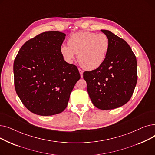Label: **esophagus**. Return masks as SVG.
Listing matches in <instances>:
<instances>
[{"mask_svg":"<svg viewBox=\"0 0 155 155\" xmlns=\"http://www.w3.org/2000/svg\"><path fill=\"white\" fill-rule=\"evenodd\" d=\"M78 70H79V72H80V76H81V78H82L83 77V71L81 70V69H78Z\"/></svg>","mask_w":155,"mask_h":155,"instance_id":"34e87169","label":"esophagus"}]
</instances>
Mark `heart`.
I'll list each match as a JSON object with an SVG mask.
<instances>
[{
	"mask_svg": "<svg viewBox=\"0 0 155 155\" xmlns=\"http://www.w3.org/2000/svg\"><path fill=\"white\" fill-rule=\"evenodd\" d=\"M68 46L63 45L60 52L64 59L71 62L78 54V61L85 70H93L103 64L110 48L108 36L104 33L80 32L68 39Z\"/></svg>",
	"mask_w": 155,
	"mask_h": 155,
	"instance_id": "1",
	"label": "heart"
}]
</instances>
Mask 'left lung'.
Returning <instances> with one entry per match:
<instances>
[{"label":"left lung","mask_w":155,"mask_h":155,"mask_svg":"<svg viewBox=\"0 0 155 155\" xmlns=\"http://www.w3.org/2000/svg\"><path fill=\"white\" fill-rule=\"evenodd\" d=\"M101 31L110 41L104 62L98 68L84 72L89 97L101 110L118 108L131 99L137 80V61L131 47L108 30Z\"/></svg>","instance_id":"1"}]
</instances>
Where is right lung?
Listing matches in <instances>:
<instances>
[{
	"label": "right lung",
	"mask_w": 155,
	"mask_h": 155,
	"mask_svg": "<svg viewBox=\"0 0 155 155\" xmlns=\"http://www.w3.org/2000/svg\"><path fill=\"white\" fill-rule=\"evenodd\" d=\"M65 36L59 31L41 33L24 43L14 60L16 93L37 115L62 112L80 78L77 67L65 61L60 52Z\"/></svg>",
	"instance_id": "1"
}]
</instances>
